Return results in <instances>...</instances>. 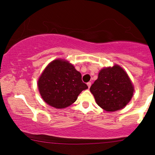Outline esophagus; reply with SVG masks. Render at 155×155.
<instances>
[{"label": "esophagus", "mask_w": 155, "mask_h": 155, "mask_svg": "<svg viewBox=\"0 0 155 155\" xmlns=\"http://www.w3.org/2000/svg\"><path fill=\"white\" fill-rule=\"evenodd\" d=\"M87 84L88 88H90V87H91V82H87Z\"/></svg>", "instance_id": "34e87169"}]
</instances>
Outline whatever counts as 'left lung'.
<instances>
[{"label":"left lung","mask_w":155,"mask_h":155,"mask_svg":"<svg viewBox=\"0 0 155 155\" xmlns=\"http://www.w3.org/2000/svg\"><path fill=\"white\" fill-rule=\"evenodd\" d=\"M90 90L101 108L113 112L129 104L134 87L127 72L120 65H114L101 69Z\"/></svg>","instance_id":"1"}]
</instances>
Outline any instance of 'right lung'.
Wrapping results in <instances>:
<instances>
[{"label": "right lung", "instance_id": "right-lung-1", "mask_svg": "<svg viewBox=\"0 0 155 155\" xmlns=\"http://www.w3.org/2000/svg\"><path fill=\"white\" fill-rule=\"evenodd\" d=\"M42 99L55 108H65L74 104L83 90L88 88L81 80V73L64 59L52 60L38 80Z\"/></svg>", "mask_w": 155, "mask_h": 155}]
</instances>
